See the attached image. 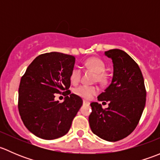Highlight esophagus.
I'll list each match as a JSON object with an SVG mask.
<instances>
[{"label":"esophagus","instance_id":"esophagus-1","mask_svg":"<svg viewBox=\"0 0 160 160\" xmlns=\"http://www.w3.org/2000/svg\"><path fill=\"white\" fill-rule=\"evenodd\" d=\"M83 104H87V105H89L90 102H89V101H85V100H83Z\"/></svg>","mask_w":160,"mask_h":160}]
</instances>
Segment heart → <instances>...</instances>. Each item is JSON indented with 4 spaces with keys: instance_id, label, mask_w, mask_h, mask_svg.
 Returning <instances> with one entry per match:
<instances>
[{
    "instance_id": "b5f03b06",
    "label": "heart",
    "mask_w": 160,
    "mask_h": 160,
    "mask_svg": "<svg viewBox=\"0 0 160 160\" xmlns=\"http://www.w3.org/2000/svg\"><path fill=\"white\" fill-rule=\"evenodd\" d=\"M85 64L88 68L98 73L96 78L97 80L99 82H104L105 80L104 71H105L106 64L103 59L98 57H91L86 61ZM70 78L72 84H77L81 78V70L79 67H75L71 72ZM98 92V88L93 86H88V85H81L74 89L75 94L87 100L90 99Z\"/></svg>"
}]
</instances>
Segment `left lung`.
<instances>
[{"instance_id": "obj_1", "label": "left lung", "mask_w": 160, "mask_h": 160, "mask_svg": "<svg viewBox=\"0 0 160 160\" xmlns=\"http://www.w3.org/2000/svg\"><path fill=\"white\" fill-rule=\"evenodd\" d=\"M113 62L111 84L98 97L109 101L108 108L92 102L89 116L93 134L108 142H116L130 135L136 128L146 105L144 79L138 64L125 51L118 49L104 52Z\"/></svg>"}]
</instances>
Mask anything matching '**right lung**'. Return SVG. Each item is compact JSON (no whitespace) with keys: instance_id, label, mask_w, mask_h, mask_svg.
<instances>
[{"instance_id":"add662e5","label":"right lung","mask_w":160,"mask_h":160,"mask_svg":"<svg viewBox=\"0 0 160 160\" xmlns=\"http://www.w3.org/2000/svg\"><path fill=\"white\" fill-rule=\"evenodd\" d=\"M74 64L71 55L44 53L32 61L21 79L19 114L25 127L38 138L51 140L66 135L83 104L80 97L68 90ZM62 91L65 98L59 103L54 96Z\"/></svg>"}]
</instances>
